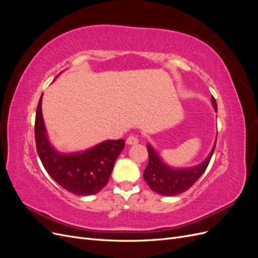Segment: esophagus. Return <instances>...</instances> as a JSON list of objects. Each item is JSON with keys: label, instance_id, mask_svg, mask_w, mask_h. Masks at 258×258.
<instances>
[{"label": "esophagus", "instance_id": "obj_1", "mask_svg": "<svg viewBox=\"0 0 258 258\" xmlns=\"http://www.w3.org/2000/svg\"><path fill=\"white\" fill-rule=\"evenodd\" d=\"M126 142L129 145H135V144L139 143V139L136 136H130V137L127 138V141Z\"/></svg>", "mask_w": 258, "mask_h": 258}]
</instances>
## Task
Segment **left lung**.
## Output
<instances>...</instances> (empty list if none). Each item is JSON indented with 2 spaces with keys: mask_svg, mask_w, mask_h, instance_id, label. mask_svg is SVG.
Instances as JSON below:
<instances>
[{
  "mask_svg": "<svg viewBox=\"0 0 258 258\" xmlns=\"http://www.w3.org/2000/svg\"><path fill=\"white\" fill-rule=\"evenodd\" d=\"M214 111L217 112V104L214 97L211 98ZM216 140L208 157L199 165L190 168H174L161 159L155 148L147 143L148 163L144 170V179L150 188L162 196H175L189 189L197 182V179L204 174L211 157L214 153Z\"/></svg>",
  "mask_w": 258,
  "mask_h": 258,
  "instance_id": "1",
  "label": "left lung"
}]
</instances>
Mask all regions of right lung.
Here are the masks:
<instances>
[{"label": "right lung", "mask_w": 258, "mask_h": 258, "mask_svg": "<svg viewBox=\"0 0 258 258\" xmlns=\"http://www.w3.org/2000/svg\"><path fill=\"white\" fill-rule=\"evenodd\" d=\"M43 97V96H42ZM42 97L35 116V143L45 170L61 187L77 196H90L107 184L124 140H106L88 150L60 153L52 146L42 114Z\"/></svg>", "instance_id": "add662e5"}]
</instances>
